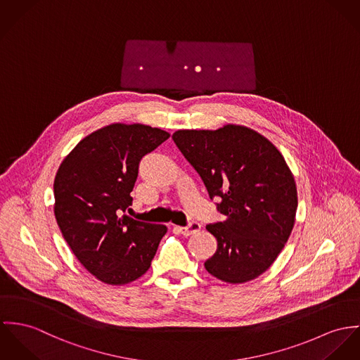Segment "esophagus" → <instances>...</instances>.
<instances>
[{
  "mask_svg": "<svg viewBox=\"0 0 360 360\" xmlns=\"http://www.w3.org/2000/svg\"><path fill=\"white\" fill-rule=\"evenodd\" d=\"M181 235H184V236H191V235H195V233H198L200 229H201V225H200L199 222H191L188 226H176L175 228Z\"/></svg>",
  "mask_w": 360,
  "mask_h": 360,
  "instance_id": "obj_1",
  "label": "esophagus"
}]
</instances>
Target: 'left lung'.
<instances>
[{
	"mask_svg": "<svg viewBox=\"0 0 360 360\" xmlns=\"http://www.w3.org/2000/svg\"><path fill=\"white\" fill-rule=\"evenodd\" d=\"M172 139L198 171L210 198H221L225 221L207 225L217 239L204 262L210 275L231 284L254 280L271 268L295 224L294 175L278 148L236 124L218 129H178Z\"/></svg>",
	"mask_w": 360,
	"mask_h": 360,
	"instance_id": "left-lung-1",
	"label": "left lung"
}]
</instances>
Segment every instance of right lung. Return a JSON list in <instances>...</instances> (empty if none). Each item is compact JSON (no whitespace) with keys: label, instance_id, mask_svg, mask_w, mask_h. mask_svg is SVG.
Masks as SVG:
<instances>
[{"label":"right lung","instance_id":"add662e5","mask_svg":"<svg viewBox=\"0 0 360 360\" xmlns=\"http://www.w3.org/2000/svg\"><path fill=\"white\" fill-rule=\"evenodd\" d=\"M169 134L145 124L115 122L86 135L60 162L53 212L81 265L106 284L139 279L150 268L165 225L127 217L141 159Z\"/></svg>","mask_w":360,"mask_h":360}]
</instances>
